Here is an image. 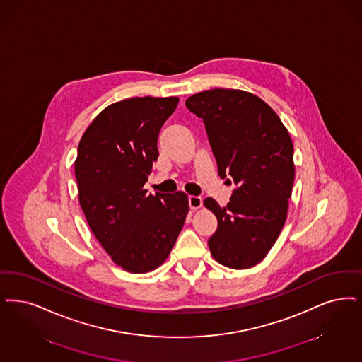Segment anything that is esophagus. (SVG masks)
<instances>
[{
	"label": "esophagus",
	"instance_id": "1",
	"mask_svg": "<svg viewBox=\"0 0 362 362\" xmlns=\"http://www.w3.org/2000/svg\"><path fill=\"white\" fill-rule=\"evenodd\" d=\"M188 203H189V209L191 210H198L202 207V198L201 197H195V195H191L188 197Z\"/></svg>",
	"mask_w": 362,
	"mask_h": 362
}]
</instances>
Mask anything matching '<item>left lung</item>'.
I'll use <instances>...</instances> for the list:
<instances>
[{
  "instance_id": "1",
  "label": "left lung",
  "mask_w": 362,
  "mask_h": 362,
  "mask_svg": "<svg viewBox=\"0 0 362 362\" xmlns=\"http://www.w3.org/2000/svg\"><path fill=\"white\" fill-rule=\"evenodd\" d=\"M186 106L204 122L218 175L237 185L225 207L213 198L203 201L218 219L209 240L211 256L228 268H252L268 255L287 219L295 179L288 130L268 103L244 90H204Z\"/></svg>"
}]
</instances>
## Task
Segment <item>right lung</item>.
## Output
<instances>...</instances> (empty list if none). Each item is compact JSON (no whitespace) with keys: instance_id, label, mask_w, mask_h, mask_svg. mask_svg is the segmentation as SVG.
Wrapping results in <instances>:
<instances>
[{"instance_id":"add662e5","label":"right lung","mask_w":362,"mask_h":362,"mask_svg":"<svg viewBox=\"0 0 362 362\" xmlns=\"http://www.w3.org/2000/svg\"><path fill=\"white\" fill-rule=\"evenodd\" d=\"M177 97H134L105 107L85 130L75 159L78 199L110 259L130 274L167 260L188 214V197L146 194L158 136Z\"/></svg>"}]
</instances>
